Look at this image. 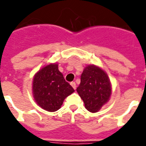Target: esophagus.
<instances>
[{"mask_svg":"<svg viewBox=\"0 0 146 146\" xmlns=\"http://www.w3.org/2000/svg\"><path fill=\"white\" fill-rule=\"evenodd\" d=\"M70 85L72 86V87H73V89H76V82H70Z\"/></svg>","mask_w":146,"mask_h":146,"instance_id":"1","label":"esophagus"}]
</instances>
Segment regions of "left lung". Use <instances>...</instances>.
I'll list each match as a JSON object with an SVG mask.
<instances>
[{"label": "left lung", "instance_id": "obj_1", "mask_svg": "<svg viewBox=\"0 0 146 146\" xmlns=\"http://www.w3.org/2000/svg\"><path fill=\"white\" fill-rule=\"evenodd\" d=\"M86 108L95 113L104 105L111 95V83L104 70L94 65L86 66L76 89Z\"/></svg>", "mask_w": 146, "mask_h": 146}]
</instances>
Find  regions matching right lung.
<instances>
[{
	"instance_id": "add662e5",
	"label": "right lung",
	"mask_w": 146,
	"mask_h": 146,
	"mask_svg": "<svg viewBox=\"0 0 146 146\" xmlns=\"http://www.w3.org/2000/svg\"><path fill=\"white\" fill-rule=\"evenodd\" d=\"M33 89L37 104L50 112L60 108L64 100L74 92L56 64L47 65L35 74Z\"/></svg>"
}]
</instances>
